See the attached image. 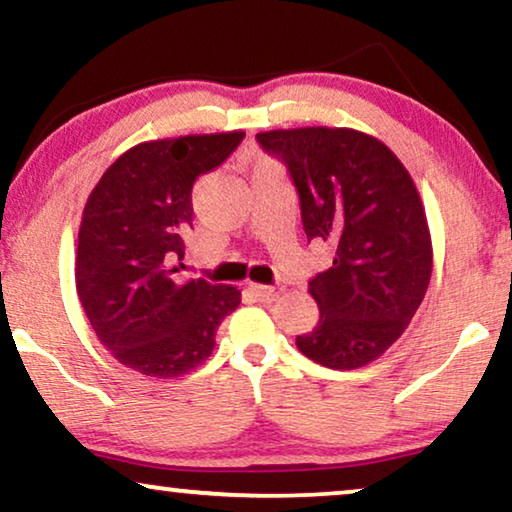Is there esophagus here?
I'll return each instance as SVG.
<instances>
[{"instance_id":"34e87169","label":"esophagus","mask_w":512,"mask_h":512,"mask_svg":"<svg viewBox=\"0 0 512 512\" xmlns=\"http://www.w3.org/2000/svg\"><path fill=\"white\" fill-rule=\"evenodd\" d=\"M253 292L259 301H264V304H271V301L278 299V294L283 292V287L280 285H253Z\"/></svg>"}]
</instances>
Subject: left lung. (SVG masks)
Masks as SVG:
<instances>
[{
    "instance_id": "8db88e82",
    "label": "left lung",
    "mask_w": 512,
    "mask_h": 512,
    "mask_svg": "<svg viewBox=\"0 0 512 512\" xmlns=\"http://www.w3.org/2000/svg\"><path fill=\"white\" fill-rule=\"evenodd\" d=\"M257 141L290 171L308 241L336 248L308 283L320 320L297 348L327 369L371 364L406 331L429 287L434 250L413 178L383 141L357 129H273Z\"/></svg>"
}]
</instances>
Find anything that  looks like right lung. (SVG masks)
<instances>
[{
  "instance_id": "add662e5",
  "label": "right lung",
  "mask_w": 512,
  "mask_h": 512,
  "mask_svg": "<svg viewBox=\"0 0 512 512\" xmlns=\"http://www.w3.org/2000/svg\"><path fill=\"white\" fill-rule=\"evenodd\" d=\"M239 132L146 141L122 153L83 208L76 290L104 348L148 378H176L211 357L220 322L241 304L232 285L181 280L192 185L220 167Z\"/></svg>"
}]
</instances>
